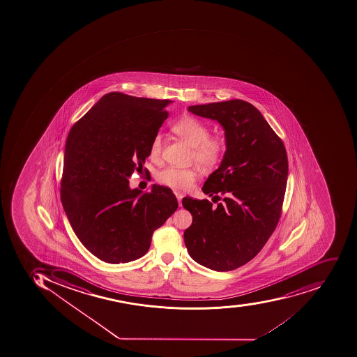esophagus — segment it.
I'll return each instance as SVG.
<instances>
[{"instance_id":"esophagus-1","label":"esophagus","mask_w":357,"mask_h":357,"mask_svg":"<svg viewBox=\"0 0 357 357\" xmlns=\"http://www.w3.org/2000/svg\"><path fill=\"white\" fill-rule=\"evenodd\" d=\"M176 197H177L178 202H179V206L181 207V199H183V194H180V192H176Z\"/></svg>"}]
</instances>
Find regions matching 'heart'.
Segmentation results:
<instances>
[{
  "mask_svg": "<svg viewBox=\"0 0 357 357\" xmlns=\"http://www.w3.org/2000/svg\"><path fill=\"white\" fill-rule=\"evenodd\" d=\"M172 131L177 133L189 146H192L191 160L196 161L206 170H211L218 166L224 159L227 151V142L225 137L211 136V129L205 122L195 116H185L174 121ZM162 150V136L155 133L149 146V155L152 160H157ZM199 176V170L190 168L167 167L158 172L155 176L158 183L174 190H189L192 188L195 181Z\"/></svg>",
  "mask_w": 357,
  "mask_h": 357,
  "instance_id": "b5f03b06",
  "label": "heart"
}]
</instances>
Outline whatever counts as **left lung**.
Returning <instances> with one entry per match:
<instances>
[{
    "instance_id": "1",
    "label": "left lung",
    "mask_w": 357,
    "mask_h": 357,
    "mask_svg": "<svg viewBox=\"0 0 357 357\" xmlns=\"http://www.w3.org/2000/svg\"><path fill=\"white\" fill-rule=\"evenodd\" d=\"M197 116L225 129L227 151L202 191L224 202L183 198L192 224L183 239L190 257L207 268L229 271L248 263L276 229L287 185L285 146L254 105L234 99L191 105Z\"/></svg>"
}]
</instances>
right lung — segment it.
<instances>
[{
  "label": "right lung",
  "mask_w": 357,
  "mask_h": 357,
  "mask_svg": "<svg viewBox=\"0 0 357 357\" xmlns=\"http://www.w3.org/2000/svg\"><path fill=\"white\" fill-rule=\"evenodd\" d=\"M170 100L121 92L103 96L68 135L61 202L79 241L109 264L142 257L152 234L177 211L170 189L129 188L135 170L149 157L151 140L168 118Z\"/></svg>",
  "instance_id": "obj_1"
}]
</instances>
